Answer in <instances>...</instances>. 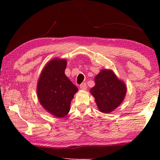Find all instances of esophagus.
I'll return each mask as SVG.
<instances>
[{
  "label": "esophagus",
  "instance_id": "esophagus-1",
  "mask_svg": "<svg viewBox=\"0 0 160 160\" xmlns=\"http://www.w3.org/2000/svg\"><path fill=\"white\" fill-rule=\"evenodd\" d=\"M87 84H86L85 82H84V83H82V84H80V89L81 90L85 91V90L87 89Z\"/></svg>",
  "mask_w": 160,
  "mask_h": 160
}]
</instances>
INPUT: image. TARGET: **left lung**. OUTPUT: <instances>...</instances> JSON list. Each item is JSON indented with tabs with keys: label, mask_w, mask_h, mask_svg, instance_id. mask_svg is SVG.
Instances as JSON below:
<instances>
[{
	"label": "left lung",
	"mask_w": 160,
	"mask_h": 160,
	"mask_svg": "<svg viewBox=\"0 0 160 160\" xmlns=\"http://www.w3.org/2000/svg\"><path fill=\"white\" fill-rule=\"evenodd\" d=\"M95 86L90 93L95 98L98 110L109 113L123 102L127 94L126 84L111 69H102L94 78Z\"/></svg>",
	"instance_id": "8db88e82"
}]
</instances>
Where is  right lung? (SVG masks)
Wrapping results in <instances>:
<instances>
[{
	"instance_id": "right-lung-1",
	"label": "right lung",
	"mask_w": 160,
	"mask_h": 160,
	"mask_svg": "<svg viewBox=\"0 0 160 160\" xmlns=\"http://www.w3.org/2000/svg\"><path fill=\"white\" fill-rule=\"evenodd\" d=\"M67 60L54 58L44 67L37 83L40 104L54 117H65L70 111L71 102L78 89L71 82L64 70Z\"/></svg>"
}]
</instances>
